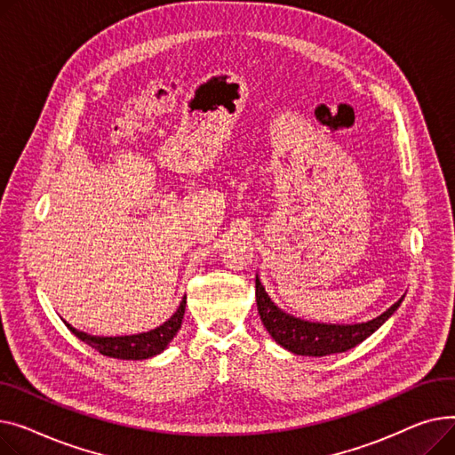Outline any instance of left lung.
<instances>
[{"label":"left lung","mask_w":455,"mask_h":455,"mask_svg":"<svg viewBox=\"0 0 455 455\" xmlns=\"http://www.w3.org/2000/svg\"><path fill=\"white\" fill-rule=\"evenodd\" d=\"M255 298L260 322L268 334L284 347L286 351L301 356H329L336 353H345L353 349L358 343L367 339L372 332H377L387 319L396 312L406 296L400 298L380 315L369 319L363 323H319L308 322L284 312L279 308L268 291L264 290L259 275L255 277Z\"/></svg>","instance_id":"1"}]
</instances>
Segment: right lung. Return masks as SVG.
<instances>
[{
  "instance_id": "right-lung-1",
  "label": "right lung",
  "mask_w": 455,
  "mask_h": 455,
  "mask_svg": "<svg viewBox=\"0 0 455 455\" xmlns=\"http://www.w3.org/2000/svg\"><path fill=\"white\" fill-rule=\"evenodd\" d=\"M187 298L183 296L178 310L167 319L165 323L159 327L148 331V332H140V334H130V336H93L83 331H76L71 327L68 322L66 327L84 343L93 347L95 351H99L104 356L110 358H119V360H147L152 358L159 353H164L172 338L178 334L181 329L183 322V314H185V301Z\"/></svg>"
}]
</instances>
